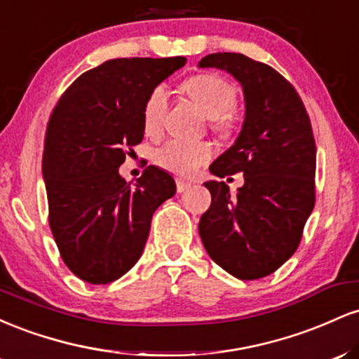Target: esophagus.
I'll return each mask as SVG.
<instances>
[{
    "mask_svg": "<svg viewBox=\"0 0 359 359\" xmlns=\"http://www.w3.org/2000/svg\"><path fill=\"white\" fill-rule=\"evenodd\" d=\"M175 184H177V192H179V194L185 192L192 185L191 182H185V180H182V179H177Z\"/></svg>",
    "mask_w": 359,
    "mask_h": 359,
    "instance_id": "esophagus-1",
    "label": "esophagus"
}]
</instances>
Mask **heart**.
<instances>
[{
	"label": "heart",
	"mask_w": 359,
	"mask_h": 359,
	"mask_svg": "<svg viewBox=\"0 0 359 359\" xmlns=\"http://www.w3.org/2000/svg\"><path fill=\"white\" fill-rule=\"evenodd\" d=\"M182 90L211 119L212 131L221 137H229L236 128L234 106L238 93L216 74H197L184 81ZM167 114V93L163 88L151 89L143 106V131L148 137H156L162 131ZM212 148L205 142L168 140L156 148L154 158L156 165L179 177H191L211 160Z\"/></svg>",
	"instance_id": "obj_1"
}]
</instances>
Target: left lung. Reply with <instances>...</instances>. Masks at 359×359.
Returning a JSON list of instances; mask_svg holds the SVG:
<instances>
[{
    "instance_id": "8db88e82",
    "label": "left lung",
    "mask_w": 359,
    "mask_h": 359,
    "mask_svg": "<svg viewBox=\"0 0 359 359\" xmlns=\"http://www.w3.org/2000/svg\"><path fill=\"white\" fill-rule=\"evenodd\" d=\"M199 67L228 71L241 82L246 114L236 143L209 167L212 175H245L231 196L205 182L211 208L199 234L214 262L240 280L273 273L302 240L316 204V140L299 93L273 67L243 53H209Z\"/></svg>"
}]
</instances>
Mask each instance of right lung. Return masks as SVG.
Masks as SVG:
<instances>
[{"instance_id": "right-lung-1", "label": "right lung", "mask_w": 359, "mask_h": 359, "mask_svg": "<svg viewBox=\"0 0 359 359\" xmlns=\"http://www.w3.org/2000/svg\"><path fill=\"white\" fill-rule=\"evenodd\" d=\"M185 57L113 59L81 74L57 101L43 142L48 224L67 269L93 285L125 275L142 257L151 216L175 194L172 175L147 167L119 175L143 140L148 94Z\"/></svg>"}]
</instances>
